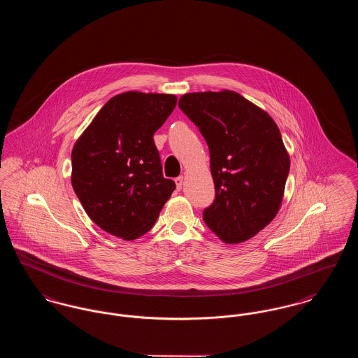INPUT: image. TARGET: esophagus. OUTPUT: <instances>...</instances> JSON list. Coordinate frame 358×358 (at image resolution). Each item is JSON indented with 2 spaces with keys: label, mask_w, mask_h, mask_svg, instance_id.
I'll use <instances>...</instances> for the list:
<instances>
[{
  "label": "esophagus",
  "mask_w": 358,
  "mask_h": 358,
  "mask_svg": "<svg viewBox=\"0 0 358 358\" xmlns=\"http://www.w3.org/2000/svg\"><path fill=\"white\" fill-rule=\"evenodd\" d=\"M176 185H177L178 190L182 187V185H184V177H182V176H180V177L176 178Z\"/></svg>",
  "instance_id": "1"
}]
</instances>
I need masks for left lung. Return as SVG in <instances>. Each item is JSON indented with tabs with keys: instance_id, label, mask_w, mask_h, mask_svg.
<instances>
[{
	"instance_id": "1",
	"label": "left lung",
	"mask_w": 358,
	"mask_h": 358,
	"mask_svg": "<svg viewBox=\"0 0 358 358\" xmlns=\"http://www.w3.org/2000/svg\"><path fill=\"white\" fill-rule=\"evenodd\" d=\"M178 106L209 148L216 196L203 212L205 224L228 244L254 238L276 216L289 176L276 123L229 90L185 94Z\"/></svg>"
}]
</instances>
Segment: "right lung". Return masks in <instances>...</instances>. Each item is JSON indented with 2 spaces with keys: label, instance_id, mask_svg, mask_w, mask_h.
<instances>
[{
  "label": "right lung",
  "instance_id": "right-lung-1",
  "mask_svg": "<svg viewBox=\"0 0 358 358\" xmlns=\"http://www.w3.org/2000/svg\"><path fill=\"white\" fill-rule=\"evenodd\" d=\"M176 104L171 94L115 95L76 141L72 187L103 231L123 240L139 238L169 200L176 184L162 174L153 136Z\"/></svg>",
  "mask_w": 358,
  "mask_h": 358
}]
</instances>
